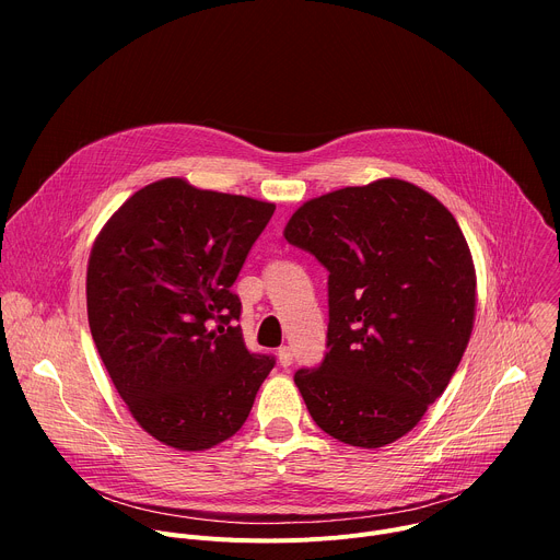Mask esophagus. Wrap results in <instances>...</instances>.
I'll list each match as a JSON object with an SVG mask.
<instances>
[{"mask_svg": "<svg viewBox=\"0 0 560 560\" xmlns=\"http://www.w3.org/2000/svg\"><path fill=\"white\" fill-rule=\"evenodd\" d=\"M277 359H279L281 368H290V365H292V350H290L288 346L279 348V352H277Z\"/></svg>", "mask_w": 560, "mask_h": 560, "instance_id": "esophagus-1", "label": "esophagus"}]
</instances>
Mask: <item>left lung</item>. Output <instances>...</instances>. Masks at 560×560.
<instances>
[{
  "instance_id": "1",
  "label": "left lung",
  "mask_w": 560,
  "mask_h": 560,
  "mask_svg": "<svg viewBox=\"0 0 560 560\" xmlns=\"http://www.w3.org/2000/svg\"><path fill=\"white\" fill-rule=\"evenodd\" d=\"M288 244L328 275V341L294 383L310 417L354 447L408 434L447 387L474 328L476 272L452 212L401 179L305 201Z\"/></svg>"
}]
</instances>
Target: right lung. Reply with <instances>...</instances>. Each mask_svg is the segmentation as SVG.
<instances>
[{"label":"right lung","instance_id":"1","mask_svg":"<svg viewBox=\"0 0 560 560\" xmlns=\"http://www.w3.org/2000/svg\"><path fill=\"white\" fill-rule=\"evenodd\" d=\"M275 203L168 177L102 228L86 301L97 352L135 421L182 452L242 428L275 357L253 354L232 283Z\"/></svg>","mask_w":560,"mask_h":560}]
</instances>
